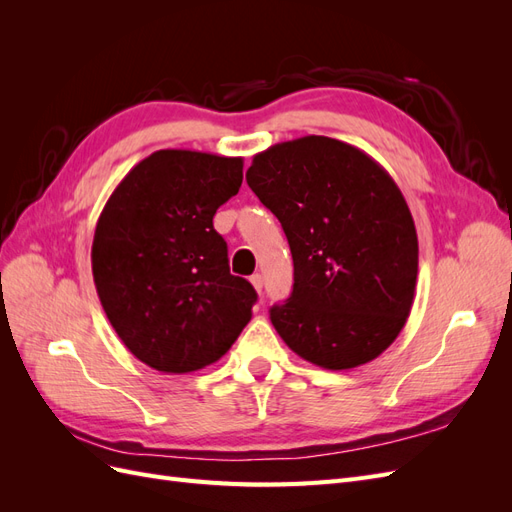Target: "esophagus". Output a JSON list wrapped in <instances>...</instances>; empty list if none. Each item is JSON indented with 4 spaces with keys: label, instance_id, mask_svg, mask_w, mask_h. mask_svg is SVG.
Returning <instances> with one entry per match:
<instances>
[{
    "label": "esophagus",
    "instance_id": "obj_1",
    "mask_svg": "<svg viewBox=\"0 0 512 512\" xmlns=\"http://www.w3.org/2000/svg\"><path fill=\"white\" fill-rule=\"evenodd\" d=\"M250 282H252V286L256 288V292H258V294H262V275H260V273L252 275V277H250Z\"/></svg>",
    "mask_w": 512,
    "mask_h": 512
}]
</instances>
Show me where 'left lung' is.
Returning <instances> with one entry per match:
<instances>
[{"label": "left lung", "mask_w": 512, "mask_h": 512, "mask_svg": "<svg viewBox=\"0 0 512 512\" xmlns=\"http://www.w3.org/2000/svg\"><path fill=\"white\" fill-rule=\"evenodd\" d=\"M280 220L294 262L271 322L324 369H352L389 348L410 316L418 275L412 213L393 177L359 147L303 136L254 156L245 173Z\"/></svg>", "instance_id": "obj_1"}]
</instances>
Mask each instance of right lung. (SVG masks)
I'll return each instance as SVG.
<instances>
[{
	"label": "right lung",
	"instance_id": "add662e5",
	"mask_svg": "<svg viewBox=\"0 0 512 512\" xmlns=\"http://www.w3.org/2000/svg\"><path fill=\"white\" fill-rule=\"evenodd\" d=\"M243 181V158L160 149L121 179L100 213L91 271L108 322L151 369L190 374L235 344L256 290L230 275L213 215Z\"/></svg>",
	"mask_w": 512,
	"mask_h": 512
}]
</instances>
